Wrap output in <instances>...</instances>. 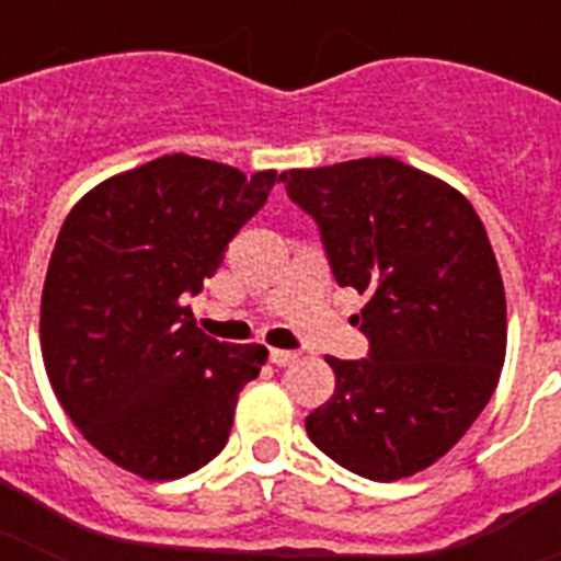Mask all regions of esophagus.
I'll return each instance as SVG.
<instances>
[{
    "mask_svg": "<svg viewBox=\"0 0 561 561\" xmlns=\"http://www.w3.org/2000/svg\"><path fill=\"white\" fill-rule=\"evenodd\" d=\"M299 355L297 352H288V350H271V364H276V367H290L294 360H297Z\"/></svg>",
    "mask_w": 561,
    "mask_h": 561,
    "instance_id": "34e87169",
    "label": "esophagus"
}]
</instances>
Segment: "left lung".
I'll use <instances>...</instances> for the list:
<instances>
[{
	"mask_svg": "<svg viewBox=\"0 0 561 561\" xmlns=\"http://www.w3.org/2000/svg\"><path fill=\"white\" fill-rule=\"evenodd\" d=\"M279 180L317 220L337 285L367 297L369 355L325 358L334 396L308 436L360 478H410L460 443L501 378L506 297L486 229L457 188L392 157Z\"/></svg>",
	"mask_w": 561,
	"mask_h": 561,
	"instance_id": "obj_1",
	"label": "left lung"
}]
</instances>
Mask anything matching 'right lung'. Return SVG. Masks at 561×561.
Masks as SVG:
<instances>
[{
	"label": "right lung",
	"instance_id": "obj_1",
	"mask_svg": "<svg viewBox=\"0 0 561 561\" xmlns=\"http://www.w3.org/2000/svg\"><path fill=\"white\" fill-rule=\"evenodd\" d=\"M276 171L169 153L87 192L66 215L39 302L48 381L87 443L145 480H178L227 445L259 343L197 329L201 294Z\"/></svg>",
	"mask_w": 561,
	"mask_h": 561
}]
</instances>
